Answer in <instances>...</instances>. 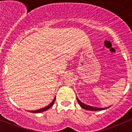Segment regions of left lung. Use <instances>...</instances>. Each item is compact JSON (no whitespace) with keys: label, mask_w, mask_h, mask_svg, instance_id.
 <instances>
[{"label":"left lung","mask_w":132,"mask_h":132,"mask_svg":"<svg viewBox=\"0 0 132 132\" xmlns=\"http://www.w3.org/2000/svg\"><path fill=\"white\" fill-rule=\"evenodd\" d=\"M77 101H78V103H79V105H80V107L83 108V109H86V110H94V111H96V110H103V109H103V108H96V107H91V106H89V105H87L84 104V103H82V102H80V101L78 99L77 97Z\"/></svg>","instance_id":"1"}]
</instances>
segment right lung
<instances>
[{"mask_svg": "<svg viewBox=\"0 0 132 132\" xmlns=\"http://www.w3.org/2000/svg\"><path fill=\"white\" fill-rule=\"evenodd\" d=\"M54 101H55V100H54L52 101V102H51V103H50V104L49 105H48L47 107H44V108H42V109H38V110H34V111H31V112H30L39 113V112H42L45 111V110H48V109H50V108L53 105V104H54Z\"/></svg>", "mask_w": 132, "mask_h": 132, "instance_id": "obj_1", "label": "right lung"}]
</instances>
